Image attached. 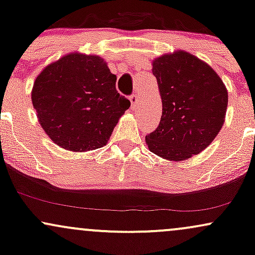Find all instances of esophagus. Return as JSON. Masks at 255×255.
Here are the masks:
<instances>
[{"instance_id":"1","label":"esophagus","mask_w":255,"mask_h":255,"mask_svg":"<svg viewBox=\"0 0 255 255\" xmlns=\"http://www.w3.org/2000/svg\"><path fill=\"white\" fill-rule=\"evenodd\" d=\"M129 101H130V105H131V109H136L139 107V96L133 93V95L129 96Z\"/></svg>"}]
</instances>
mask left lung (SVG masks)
I'll list each match as a JSON object with an SVG mask.
<instances>
[{
  "label": "left lung",
  "mask_w": 255,
  "mask_h": 255,
  "mask_svg": "<svg viewBox=\"0 0 255 255\" xmlns=\"http://www.w3.org/2000/svg\"><path fill=\"white\" fill-rule=\"evenodd\" d=\"M163 111L159 126L146 135L148 150L170 160L198 154L224 124L228 92L209 64L186 51L153 61Z\"/></svg>",
  "instance_id": "1"
}]
</instances>
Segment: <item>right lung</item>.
Here are the masks:
<instances>
[{
	"label": "right lung",
	"mask_w": 255,
	"mask_h": 255,
	"mask_svg": "<svg viewBox=\"0 0 255 255\" xmlns=\"http://www.w3.org/2000/svg\"><path fill=\"white\" fill-rule=\"evenodd\" d=\"M103 58L69 54L38 75L32 103L55 144L69 151L104 146L130 102L116 90Z\"/></svg>",
	"instance_id": "right-lung-1"
}]
</instances>
